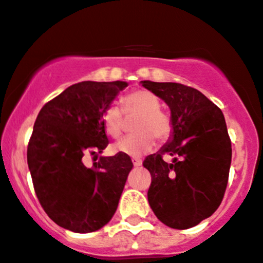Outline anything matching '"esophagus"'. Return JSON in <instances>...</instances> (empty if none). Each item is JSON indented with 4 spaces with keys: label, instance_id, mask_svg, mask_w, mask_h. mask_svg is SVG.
Listing matches in <instances>:
<instances>
[{
    "label": "esophagus",
    "instance_id": "1",
    "mask_svg": "<svg viewBox=\"0 0 263 263\" xmlns=\"http://www.w3.org/2000/svg\"><path fill=\"white\" fill-rule=\"evenodd\" d=\"M132 162H134V165H135V167H140V165L142 164L141 159H132Z\"/></svg>",
    "mask_w": 263,
    "mask_h": 263
}]
</instances>
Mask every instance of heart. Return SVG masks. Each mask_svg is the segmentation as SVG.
Masks as SVG:
<instances>
[{
  "instance_id": "b5f03b06",
  "label": "heart",
  "mask_w": 263,
  "mask_h": 263,
  "mask_svg": "<svg viewBox=\"0 0 263 263\" xmlns=\"http://www.w3.org/2000/svg\"><path fill=\"white\" fill-rule=\"evenodd\" d=\"M137 116L134 124L136 135L126 137L114 145V150L129 157H141L155 146V139L167 142L173 135V122L168 113L160 109V101L147 90H135L122 98V109L116 104L106 106L101 114V123L109 136L123 134L124 117Z\"/></svg>"
}]
</instances>
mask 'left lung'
Segmentation results:
<instances>
[{
  "label": "left lung",
  "instance_id": "8db88e82",
  "mask_svg": "<svg viewBox=\"0 0 263 263\" xmlns=\"http://www.w3.org/2000/svg\"><path fill=\"white\" fill-rule=\"evenodd\" d=\"M164 100L173 122L172 140L142 162L152 175L147 200L164 225L185 230L212 216L225 195L231 140L225 117L200 91L175 82L142 81ZM172 155V163L164 162Z\"/></svg>",
  "mask_w": 263,
  "mask_h": 263
}]
</instances>
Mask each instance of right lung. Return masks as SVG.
<instances>
[{
  "label": "right lung",
  "instance_id": "right-lung-1",
  "mask_svg": "<svg viewBox=\"0 0 263 263\" xmlns=\"http://www.w3.org/2000/svg\"><path fill=\"white\" fill-rule=\"evenodd\" d=\"M126 82L76 83L43 105L28 142L33 187L48 217L74 233H92L118 207L129 171V155L100 157L87 168L83 157L101 153L109 141L101 114Z\"/></svg>",
  "mask_w": 263,
  "mask_h": 263
}]
</instances>
